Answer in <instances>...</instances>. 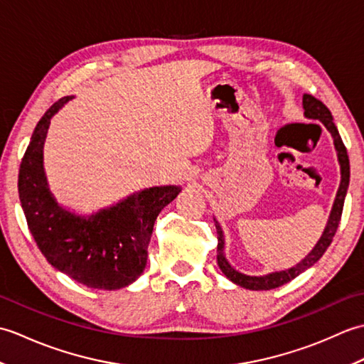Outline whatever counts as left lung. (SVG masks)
Instances as JSON below:
<instances>
[{
  "instance_id": "1",
  "label": "left lung",
  "mask_w": 364,
  "mask_h": 364,
  "mask_svg": "<svg viewBox=\"0 0 364 364\" xmlns=\"http://www.w3.org/2000/svg\"><path fill=\"white\" fill-rule=\"evenodd\" d=\"M304 109H305V117L306 119H313V120H319L322 122V125L326 127L331 137H333V144L338 153V161L339 166H341V184H339L338 194L335 198L333 208H331L330 218L327 222V227L323 230V233L318 244L314 245V249L306 255V257L301 259L299 264H296L291 269L280 270V272H272L262 277H253V275H245L237 272L236 269L230 266V262L225 258V253H223V247H225V241H223V233L222 228L219 225V222L215 220V230H218V264L220 270L228 280L236 283L237 286L245 289H252V291H267V289H274L282 286L284 283H288L294 280L297 275L301 272H305L308 267H311L314 262H318L322 255L326 253L328 249V245L333 241V236L338 230L339 220H341V214H343V206H344V198L347 194V188H349V180H350V164H349V156H347V150L343 144V139L338 133V128L333 123V115L328 111V107L319 102L318 98H314L313 95H304Z\"/></svg>"
}]
</instances>
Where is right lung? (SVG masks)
<instances>
[{
  "mask_svg": "<svg viewBox=\"0 0 364 364\" xmlns=\"http://www.w3.org/2000/svg\"><path fill=\"white\" fill-rule=\"evenodd\" d=\"M72 98L58 100L31 136L18 172L21 208L31 235L53 267L87 288L120 289L144 272L154 220L181 188L139 191L89 218L59 206L46 184L43 144L51 117Z\"/></svg>",
  "mask_w": 364,
  "mask_h": 364,
  "instance_id": "add662e5",
  "label": "right lung"
}]
</instances>
